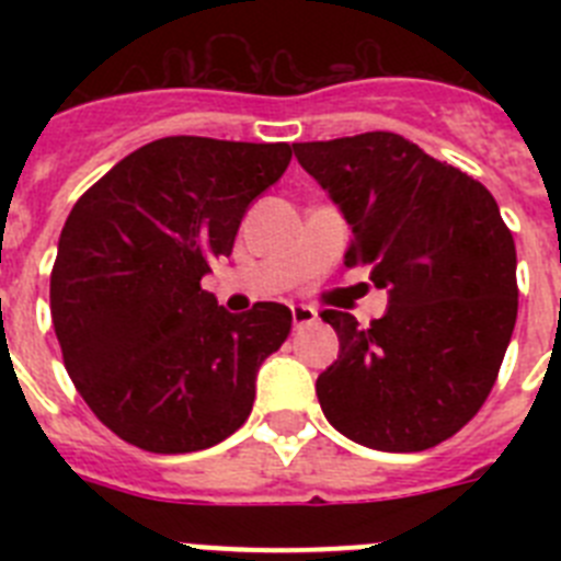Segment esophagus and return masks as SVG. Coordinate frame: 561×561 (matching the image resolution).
I'll use <instances>...</instances> for the list:
<instances>
[{
	"instance_id": "1",
	"label": "esophagus",
	"mask_w": 561,
	"mask_h": 561,
	"mask_svg": "<svg viewBox=\"0 0 561 561\" xmlns=\"http://www.w3.org/2000/svg\"><path fill=\"white\" fill-rule=\"evenodd\" d=\"M291 323H295V329H306V325L317 323V309L306 304L291 306Z\"/></svg>"
}]
</instances>
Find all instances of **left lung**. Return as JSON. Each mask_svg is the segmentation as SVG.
<instances>
[{"label":"left lung","mask_w":561,"mask_h":561,"mask_svg":"<svg viewBox=\"0 0 561 561\" xmlns=\"http://www.w3.org/2000/svg\"><path fill=\"white\" fill-rule=\"evenodd\" d=\"M351 230L388 311L368 329L325 309L340 354L317 376L331 427L379 453H421L472 421L517 323V250L494 196L393 131L295 142Z\"/></svg>","instance_id":"8db88e82"}]
</instances>
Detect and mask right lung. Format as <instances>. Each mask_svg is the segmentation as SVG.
<instances>
[{
  "instance_id": "1",
  "label": "right lung",
  "mask_w": 561,
  "mask_h": 561,
  "mask_svg": "<svg viewBox=\"0 0 561 561\" xmlns=\"http://www.w3.org/2000/svg\"><path fill=\"white\" fill-rule=\"evenodd\" d=\"M289 160L286 142L162 137L123 157L67 216L49 275L64 365L89 410L134 447L199 453L250 415L257 368L289 336L291 311L230 314L199 284Z\"/></svg>"
}]
</instances>
